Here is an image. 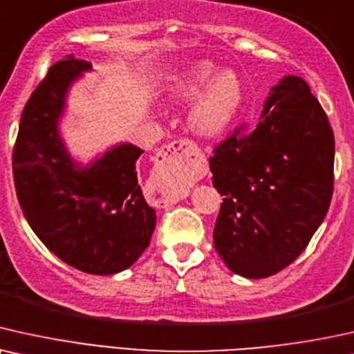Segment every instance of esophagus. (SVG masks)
I'll list each match as a JSON object with an SVG mask.
<instances>
[{
  "label": "esophagus",
  "mask_w": 354,
  "mask_h": 354,
  "mask_svg": "<svg viewBox=\"0 0 354 354\" xmlns=\"http://www.w3.org/2000/svg\"><path fill=\"white\" fill-rule=\"evenodd\" d=\"M153 162L158 176L168 183L163 204L169 205L183 199L187 181L197 171L201 153L192 140L181 139L163 145L155 155Z\"/></svg>",
  "instance_id": "1"
}]
</instances>
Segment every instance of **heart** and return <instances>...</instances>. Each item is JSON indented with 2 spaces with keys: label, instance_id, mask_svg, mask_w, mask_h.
I'll list each match as a JSON object with an SVG mask.
<instances>
[{
  "label": "heart",
  "instance_id": "b5f03b06",
  "mask_svg": "<svg viewBox=\"0 0 354 354\" xmlns=\"http://www.w3.org/2000/svg\"><path fill=\"white\" fill-rule=\"evenodd\" d=\"M212 61L201 59L178 71L168 84L173 102H194L189 126L197 136L216 138L232 124L243 102V82L233 69L216 73Z\"/></svg>",
  "mask_w": 354,
  "mask_h": 354
}]
</instances>
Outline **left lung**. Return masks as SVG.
<instances>
[{"mask_svg":"<svg viewBox=\"0 0 354 354\" xmlns=\"http://www.w3.org/2000/svg\"><path fill=\"white\" fill-rule=\"evenodd\" d=\"M335 139L304 79L272 87L249 133L234 131L209 160L223 196L214 244L226 267L266 279L290 266L327 215Z\"/></svg>","mask_w":354,"mask_h":354,"instance_id":"1","label":"left lung"}]
</instances>
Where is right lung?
I'll list each match as a JSON object with an SVG mask.
<instances>
[{"mask_svg": "<svg viewBox=\"0 0 354 354\" xmlns=\"http://www.w3.org/2000/svg\"><path fill=\"white\" fill-rule=\"evenodd\" d=\"M88 71L91 63L68 56L30 95L12 152L14 185L24 216L55 256L81 272L113 275L147 249L157 215L138 185L144 150L122 142L84 167L66 149V97Z\"/></svg>", "mask_w": 354, "mask_h": 354, "instance_id": "add662e5", "label": "right lung"}]
</instances>
